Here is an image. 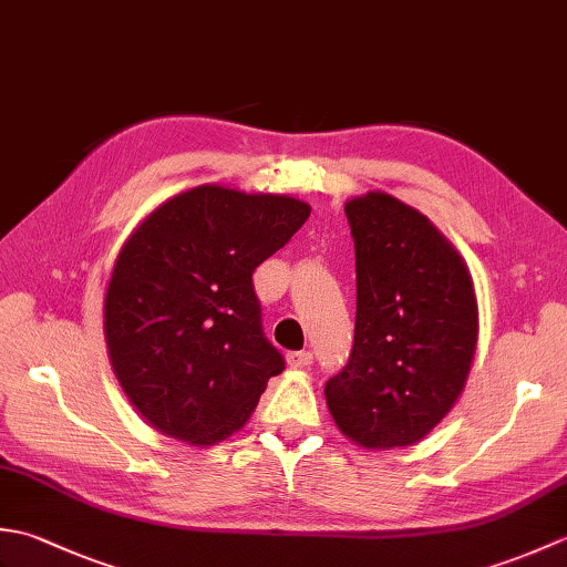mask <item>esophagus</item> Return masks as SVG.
<instances>
[{
	"label": "esophagus",
	"mask_w": 567,
	"mask_h": 567,
	"mask_svg": "<svg viewBox=\"0 0 567 567\" xmlns=\"http://www.w3.org/2000/svg\"><path fill=\"white\" fill-rule=\"evenodd\" d=\"M311 360H315L311 351H292V353H287V365H290V368H309Z\"/></svg>",
	"instance_id": "esophagus-1"
}]
</instances>
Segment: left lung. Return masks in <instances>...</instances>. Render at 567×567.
I'll return each instance as SVG.
<instances>
[{
    "instance_id": "1",
    "label": "left lung",
    "mask_w": 567,
    "mask_h": 567,
    "mask_svg": "<svg viewBox=\"0 0 567 567\" xmlns=\"http://www.w3.org/2000/svg\"><path fill=\"white\" fill-rule=\"evenodd\" d=\"M355 240V339L323 396L365 451L414 445L463 394L477 348V297L461 252L388 192L346 202Z\"/></svg>"
}]
</instances>
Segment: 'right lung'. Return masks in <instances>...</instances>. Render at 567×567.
I'll return each instance as SVG.
<instances>
[{
    "instance_id": "1",
    "label": "right lung",
    "mask_w": 567,
    "mask_h": 567,
    "mask_svg": "<svg viewBox=\"0 0 567 567\" xmlns=\"http://www.w3.org/2000/svg\"><path fill=\"white\" fill-rule=\"evenodd\" d=\"M311 214L290 195L199 185L124 240L104 295V341L153 429L214 445L246 426L285 360L265 339L252 272Z\"/></svg>"
}]
</instances>
